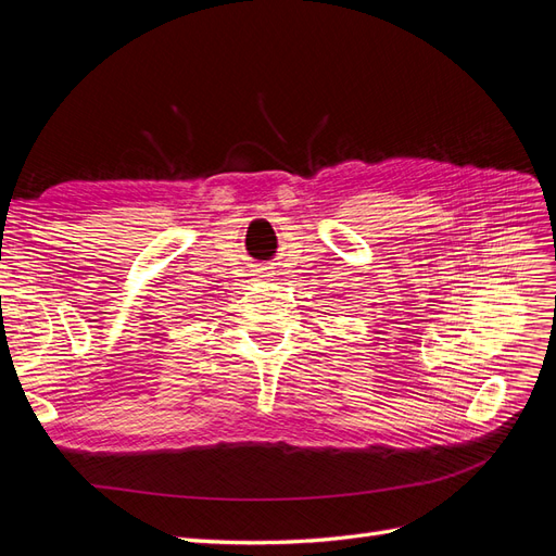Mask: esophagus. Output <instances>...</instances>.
<instances>
[{"instance_id":"34e87169","label":"esophagus","mask_w":556,"mask_h":556,"mask_svg":"<svg viewBox=\"0 0 556 556\" xmlns=\"http://www.w3.org/2000/svg\"><path fill=\"white\" fill-rule=\"evenodd\" d=\"M266 276H271V274H268V271H266V274H262V278H266Z\"/></svg>"}]
</instances>
